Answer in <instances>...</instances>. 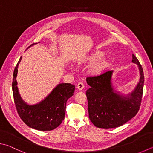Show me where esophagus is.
Instances as JSON below:
<instances>
[{
  "label": "esophagus",
  "mask_w": 153,
  "mask_h": 153,
  "mask_svg": "<svg viewBox=\"0 0 153 153\" xmlns=\"http://www.w3.org/2000/svg\"><path fill=\"white\" fill-rule=\"evenodd\" d=\"M77 88L79 90H82L84 88V84H83L82 82H79L77 85Z\"/></svg>",
  "instance_id": "1"
}]
</instances>
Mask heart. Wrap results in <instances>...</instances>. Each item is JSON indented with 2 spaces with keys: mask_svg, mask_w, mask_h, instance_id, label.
<instances>
[{
  "mask_svg": "<svg viewBox=\"0 0 153 153\" xmlns=\"http://www.w3.org/2000/svg\"><path fill=\"white\" fill-rule=\"evenodd\" d=\"M105 55V53L102 52V51H96L95 52H94L93 53H91V55H89V56L86 57L84 61L85 62H95L96 61H98L100 59H102L104 57ZM105 66V63L103 62H100L97 63L91 69V71L93 72L94 74H98L102 72V71L103 70Z\"/></svg>",
  "mask_w": 153,
  "mask_h": 153,
  "instance_id": "obj_1",
  "label": "heart"
}]
</instances>
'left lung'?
<instances>
[{
    "mask_svg": "<svg viewBox=\"0 0 153 153\" xmlns=\"http://www.w3.org/2000/svg\"><path fill=\"white\" fill-rule=\"evenodd\" d=\"M132 62L138 65L139 82L134 90L124 95L114 89L113 70L86 78L90 88L86 91L89 118L94 126L108 129L120 126L136 116L142 100L144 73L143 68L134 55Z\"/></svg>",
    "mask_w": 153,
    "mask_h": 153,
    "instance_id": "1",
    "label": "left lung"
}]
</instances>
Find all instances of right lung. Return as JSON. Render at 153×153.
Returning a JSON list of instances; mask_svg holds the SVG:
<instances>
[{
    "label": "right lung",
    "instance_id": "1",
    "mask_svg": "<svg viewBox=\"0 0 153 153\" xmlns=\"http://www.w3.org/2000/svg\"><path fill=\"white\" fill-rule=\"evenodd\" d=\"M21 59V57L14 70L12 84L14 101L19 115L31 128L41 131L54 130L64 120L66 102L74 95L75 85L67 83L59 84L42 101L33 105L27 104L19 92L16 79Z\"/></svg>",
    "mask_w": 153,
    "mask_h": 153
}]
</instances>
